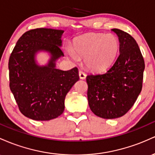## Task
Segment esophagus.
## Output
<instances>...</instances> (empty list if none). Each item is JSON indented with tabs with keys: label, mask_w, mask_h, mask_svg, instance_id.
Masks as SVG:
<instances>
[{
	"label": "esophagus",
	"mask_w": 155,
	"mask_h": 155,
	"mask_svg": "<svg viewBox=\"0 0 155 155\" xmlns=\"http://www.w3.org/2000/svg\"><path fill=\"white\" fill-rule=\"evenodd\" d=\"M79 77H80V78H81V79L84 80V79H86V74H85V73L83 72H82V71H80V72H79Z\"/></svg>",
	"instance_id": "1"
}]
</instances>
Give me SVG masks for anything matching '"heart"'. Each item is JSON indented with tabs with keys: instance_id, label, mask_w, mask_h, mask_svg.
Returning a JSON list of instances; mask_svg holds the SVG:
<instances>
[{
	"instance_id": "1",
	"label": "heart",
	"mask_w": 155,
	"mask_h": 155,
	"mask_svg": "<svg viewBox=\"0 0 155 155\" xmlns=\"http://www.w3.org/2000/svg\"><path fill=\"white\" fill-rule=\"evenodd\" d=\"M119 41L112 34H91L81 36L74 41V47L67 46L66 52L71 60L78 62L84 57L88 69L100 72L110 67L117 58Z\"/></svg>"
}]
</instances>
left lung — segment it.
<instances>
[{
	"label": "left lung",
	"instance_id": "1",
	"mask_svg": "<svg viewBox=\"0 0 155 155\" xmlns=\"http://www.w3.org/2000/svg\"><path fill=\"white\" fill-rule=\"evenodd\" d=\"M119 55L107 72L88 74V101L95 115L112 119L124 116L133 107L142 89L145 64L136 41L117 28Z\"/></svg>",
	"mask_w": 155,
	"mask_h": 155
}]
</instances>
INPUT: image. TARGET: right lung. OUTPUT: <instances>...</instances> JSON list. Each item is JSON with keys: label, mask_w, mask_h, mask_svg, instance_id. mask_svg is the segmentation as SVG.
<instances>
[{"label": "right lung", "mask_w": 155, "mask_h": 155, "mask_svg": "<svg viewBox=\"0 0 155 155\" xmlns=\"http://www.w3.org/2000/svg\"><path fill=\"white\" fill-rule=\"evenodd\" d=\"M64 32L45 28L27 31L10 55V89L20 112L29 119L48 121L61 115L66 95L79 80L77 67L67 71L56 68V61L64 56ZM40 52L49 55L45 65L36 59Z\"/></svg>", "instance_id": "1"}]
</instances>
